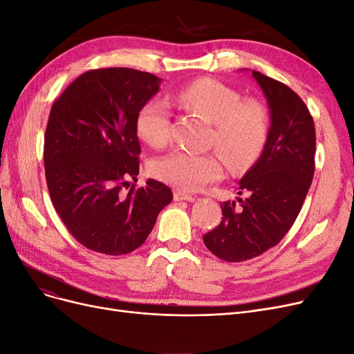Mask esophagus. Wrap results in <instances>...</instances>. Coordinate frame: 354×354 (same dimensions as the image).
Returning <instances> with one entry per match:
<instances>
[{
    "instance_id": "1",
    "label": "esophagus",
    "mask_w": 354,
    "mask_h": 354,
    "mask_svg": "<svg viewBox=\"0 0 354 354\" xmlns=\"http://www.w3.org/2000/svg\"><path fill=\"white\" fill-rule=\"evenodd\" d=\"M174 198H175V201H189V203L195 201V197H194V195L187 194V192H180V191H175V194H174Z\"/></svg>"
}]
</instances>
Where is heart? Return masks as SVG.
Wrapping results in <instances>:
<instances>
[{"instance_id":"b5f03b06","label":"heart","mask_w":354,"mask_h":354,"mask_svg":"<svg viewBox=\"0 0 354 354\" xmlns=\"http://www.w3.org/2000/svg\"><path fill=\"white\" fill-rule=\"evenodd\" d=\"M178 99L213 124L212 142L232 166L251 163L263 150L268 136V118L259 103L242 102L238 91L212 78H201L185 86ZM136 128L142 141L151 147H163L170 137L166 103L154 99L144 104L137 115ZM151 172L182 191H197L223 176V165L214 153L176 150L156 160Z\"/></svg>"}]
</instances>
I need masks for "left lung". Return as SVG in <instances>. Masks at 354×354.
<instances>
[{
  "label": "left lung",
  "mask_w": 354,
  "mask_h": 354,
  "mask_svg": "<svg viewBox=\"0 0 354 354\" xmlns=\"http://www.w3.org/2000/svg\"><path fill=\"white\" fill-rule=\"evenodd\" d=\"M248 68H245L246 71ZM270 109L258 160L239 180L238 201L221 204L220 225L205 233L208 251L242 263L276 246L293 226L315 172V125L304 100L286 84L252 70Z\"/></svg>",
  "instance_id": "left-lung-1"
}]
</instances>
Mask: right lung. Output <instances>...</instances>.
<instances>
[{
    "label": "right lung",
    "instance_id": "right-lung-1",
    "mask_svg": "<svg viewBox=\"0 0 354 354\" xmlns=\"http://www.w3.org/2000/svg\"><path fill=\"white\" fill-rule=\"evenodd\" d=\"M160 83L133 68L91 70L52 104L44 147L50 200L73 236L95 252H133L174 200L154 179L124 189L138 175L137 115Z\"/></svg>",
    "mask_w": 354,
    "mask_h": 354
}]
</instances>
